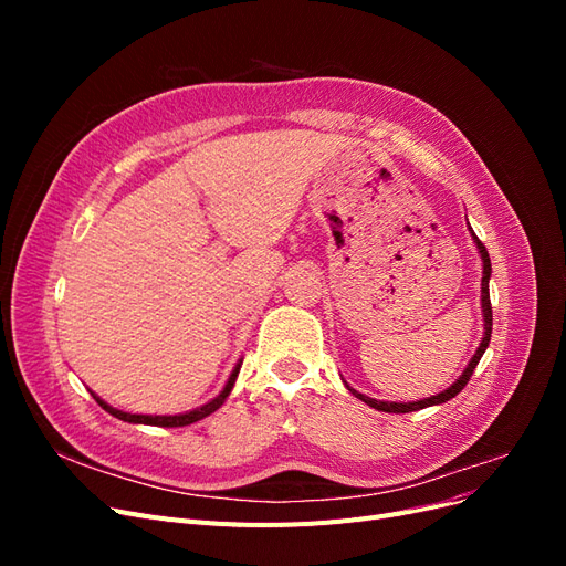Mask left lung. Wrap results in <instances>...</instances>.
<instances>
[{
	"label": "left lung",
	"instance_id": "8db88e82",
	"mask_svg": "<svg viewBox=\"0 0 566 566\" xmlns=\"http://www.w3.org/2000/svg\"><path fill=\"white\" fill-rule=\"evenodd\" d=\"M470 233H472V241H474V245H476V250H479V256H482V316H484V335H482V342H479V347H476V352H474V356L470 358L468 361V366H465V370H462L460 375H458V380L451 385V387H447L443 391H439V394H434V397H427V399H420V401H380V399H370V397H366V394H361V391H356L354 387H349L347 382H345V387L354 394L356 399H361L364 403H368L370 408H378V410H382V413H410V410H420V408H427V406H439V403H447V401H451L458 391H462V387H465L468 382H470V378H472V373H474V368H476V364H479V358L484 356V352H486V347H489V342H491V325H493V316H491V300H489V279H491V260H489V252H486V248H484V243L479 241V238L474 235V231H472V227H470Z\"/></svg>",
	"mask_w": 566,
	"mask_h": 566
}]
</instances>
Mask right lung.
<instances>
[{
  "mask_svg": "<svg viewBox=\"0 0 566 566\" xmlns=\"http://www.w3.org/2000/svg\"><path fill=\"white\" fill-rule=\"evenodd\" d=\"M241 366H243V361H238V364H235V368L231 370V375H229V380H227L224 389H221V391L217 394V397H214L212 401L202 403V406H198V408H193V410H186V413H177V416H139V413H127V410L113 408L111 403H106V401L101 399L98 394H94V391H92V397L96 399V403H98L101 408L108 410V413H111L113 418H117V420H125V422H132V424L184 427V424H193V422H198V420H202V418H208L210 413H214V410H217L221 403H224V401L229 399V394H231V389H233V385H235L238 373H241Z\"/></svg>",
  "mask_w": 566,
  "mask_h": 566,
  "instance_id": "add662e5",
  "label": "right lung"
}]
</instances>
